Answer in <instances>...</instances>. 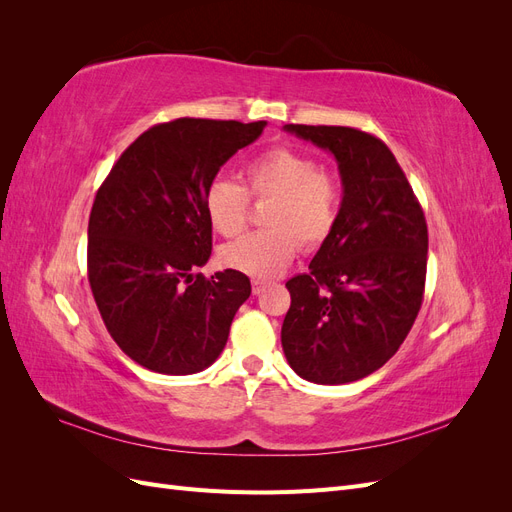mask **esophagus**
<instances>
[{
    "label": "esophagus",
    "instance_id": "esophagus-1",
    "mask_svg": "<svg viewBox=\"0 0 512 512\" xmlns=\"http://www.w3.org/2000/svg\"><path fill=\"white\" fill-rule=\"evenodd\" d=\"M262 288H265V284H262V282H258V280L252 282V292H254V294H260Z\"/></svg>",
    "mask_w": 512,
    "mask_h": 512
}]
</instances>
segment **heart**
Masks as SVG:
<instances>
[{"label":"heart","instance_id":"obj_1","mask_svg":"<svg viewBox=\"0 0 512 512\" xmlns=\"http://www.w3.org/2000/svg\"><path fill=\"white\" fill-rule=\"evenodd\" d=\"M245 188L215 179L205 192V213L222 237H237L252 200H271L262 215L269 230L252 232L222 247L220 260L254 280H271L286 271L299 245L316 250L331 237L339 215V185L307 153L286 145L260 153L243 170Z\"/></svg>","mask_w":512,"mask_h":512}]
</instances>
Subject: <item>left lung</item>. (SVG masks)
<instances>
[{
    "label": "left lung",
    "mask_w": 512,
    "mask_h": 512,
    "mask_svg": "<svg viewBox=\"0 0 512 512\" xmlns=\"http://www.w3.org/2000/svg\"><path fill=\"white\" fill-rule=\"evenodd\" d=\"M284 130L333 153L344 198L309 273L286 282L282 348L303 380H361L399 350L421 309L425 215L391 149L374 134L299 123Z\"/></svg>",
    "instance_id": "obj_1"
}]
</instances>
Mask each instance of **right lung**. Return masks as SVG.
Listing matches in <instances>:
<instances>
[{
  "instance_id": "obj_1",
  "label": "right lung",
  "mask_w": 512,
  "mask_h": 512,
  "mask_svg": "<svg viewBox=\"0 0 512 512\" xmlns=\"http://www.w3.org/2000/svg\"><path fill=\"white\" fill-rule=\"evenodd\" d=\"M267 121L181 117L143 132L100 185L87 230V273L100 316L130 359L168 376L209 367L250 277L196 273L211 256L205 192Z\"/></svg>"
}]
</instances>
